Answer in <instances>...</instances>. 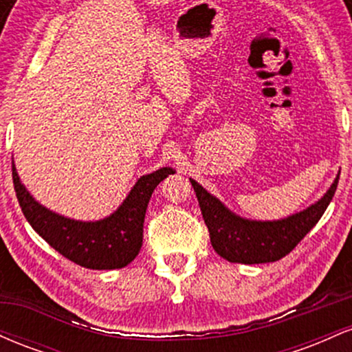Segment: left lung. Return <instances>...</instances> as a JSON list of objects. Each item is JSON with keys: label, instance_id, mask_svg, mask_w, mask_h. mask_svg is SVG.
I'll use <instances>...</instances> for the list:
<instances>
[{"label": "left lung", "instance_id": "1", "mask_svg": "<svg viewBox=\"0 0 352 352\" xmlns=\"http://www.w3.org/2000/svg\"><path fill=\"white\" fill-rule=\"evenodd\" d=\"M339 175L316 204L281 220H250L225 207L199 182L190 179L210 232L213 250L230 263H272L286 256L318 223L336 192Z\"/></svg>", "mask_w": 352, "mask_h": 352}]
</instances>
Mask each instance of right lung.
Masks as SVG:
<instances>
[{
    "label": "right lung",
    "mask_w": 352,
    "mask_h": 352,
    "mask_svg": "<svg viewBox=\"0 0 352 352\" xmlns=\"http://www.w3.org/2000/svg\"><path fill=\"white\" fill-rule=\"evenodd\" d=\"M172 167L142 175L114 213L96 221H82L52 212L39 204L21 184L13 160L16 197L24 217L39 236L67 260L89 270L124 268L139 254L148 200Z\"/></svg>",
    "instance_id": "1"
}]
</instances>
